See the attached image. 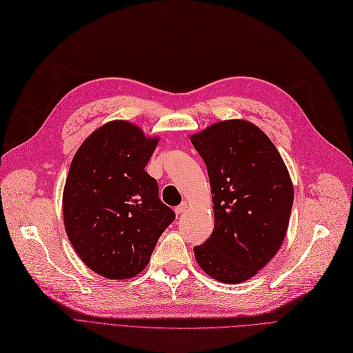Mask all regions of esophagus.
<instances>
[{"instance_id": "obj_1", "label": "esophagus", "mask_w": 353, "mask_h": 353, "mask_svg": "<svg viewBox=\"0 0 353 353\" xmlns=\"http://www.w3.org/2000/svg\"><path fill=\"white\" fill-rule=\"evenodd\" d=\"M187 208H188V203H182V204H179L176 208H175V212L178 214V215H181V214H183L187 211Z\"/></svg>"}]
</instances>
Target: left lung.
<instances>
[{
	"instance_id": "obj_1",
	"label": "left lung",
	"mask_w": 353,
	"mask_h": 353,
	"mask_svg": "<svg viewBox=\"0 0 353 353\" xmlns=\"http://www.w3.org/2000/svg\"><path fill=\"white\" fill-rule=\"evenodd\" d=\"M191 142L207 165L214 204L210 239L196 263L223 283L253 277L280 248L289 227L293 185L279 150L253 123H215Z\"/></svg>"
}]
</instances>
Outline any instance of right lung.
Returning a JSON list of instances; mask_svg holds the SVG:
<instances>
[{"instance_id": "add662e5", "label": "right lung", "mask_w": 353, "mask_h": 353, "mask_svg": "<svg viewBox=\"0 0 353 353\" xmlns=\"http://www.w3.org/2000/svg\"><path fill=\"white\" fill-rule=\"evenodd\" d=\"M157 143L138 126L114 121L94 130L70 165L63 192L65 232L83 263L103 277L141 273L175 220L157 179L145 171Z\"/></svg>"}]
</instances>
